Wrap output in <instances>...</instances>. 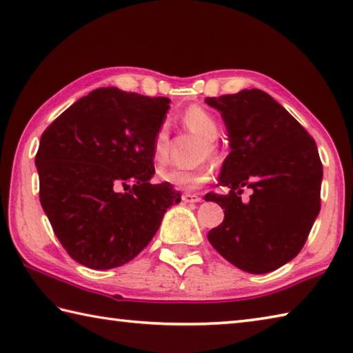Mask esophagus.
Masks as SVG:
<instances>
[{
    "instance_id": "34e87169",
    "label": "esophagus",
    "mask_w": 353,
    "mask_h": 353,
    "mask_svg": "<svg viewBox=\"0 0 353 353\" xmlns=\"http://www.w3.org/2000/svg\"><path fill=\"white\" fill-rule=\"evenodd\" d=\"M183 201H184V203H199L201 196L195 195V193H184Z\"/></svg>"
}]
</instances>
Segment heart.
Masks as SVG:
<instances>
[{"mask_svg": "<svg viewBox=\"0 0 353 353\" xmlns=\"http://www.w3.org/2000/svg\"><path fill=\"white\" fill-rule=\"evenodd\" d=\"M179 120L181 123L189 129V131L195 132L201 139L205 140V152L207 157L216 158V149L213 146V141L218 139L221 132V126L216 117L213 116L210 111L205 108L192 105L179 114ZM169 150V134L166 126H160L157 129L152 140V158L154 161L161 164L166 161ZM210 168L204 166H195V168H170V169H161L158 172V178L160 181L168 183L170 185L176 187V189L183 190H195L198 187L205 184L210 179Z\"/></svg>", "mask_w": 353, "mask_h": 353, "instance_id": "1", "label": "heart"}]
</instances>
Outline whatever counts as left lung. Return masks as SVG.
I'll use <instances>...</instances> for the list:
<instances>
[{
  "instance_id": "obj_1",
  "label": "left lung",
  "mask_w": 353,
  "mask_h": 353,
  "mask_svg": "<svg viewBox=\"0 0 353 353\" xmlns=\"http://www.w3.org/2000/svg\"><path fill=\"white\" fill-rule=\"evenodd\" d=\"M227 128L230 154L219 183L227 195L207 193L224 221L207 237L242 271L265 274L296 257L320 213L323 166L317 145L285 108L262 90L207 97ZM250 188L248 201L239 196Z\"/></svg>"
}]
</instances>
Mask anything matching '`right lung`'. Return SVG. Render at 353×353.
Listing matches in <instances>:
<instances>
[{"label":"right lung","mask_w":353,"mask_h":353,"mask_svg":"<svg viewBox=\"0 0 353 353\" xmlns=\"http://www.w3.org/2000/svg\"><path fill=\"white\" fill-rule=\"evenodd\" d=\"M169 103L168 97L99 88L42 134L34 158L41 205L76 262L111 270L132 261L168 208L181 201L170 184L150 183L152 140Z\"/></svg>","instance_id":"add662e5"}]
</instances>
